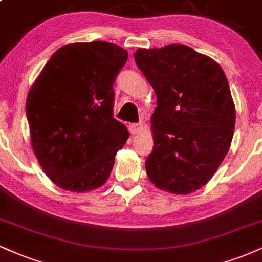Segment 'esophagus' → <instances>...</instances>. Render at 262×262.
<instances>
[{"label":"esophagus","mask_w":262,"mask_h":262,"mask_svg":"<svg viewBox=\"0 0 262 262\" xmlns=\"http://www.w3.org/2000/svg\"><path fill=\"white\" fill-rule=\"evenodd\" d=\"M143 123H132V124H129V132L132 134H137L143 129Z\"/></svg>","instance_id":"1"}]
</instances>
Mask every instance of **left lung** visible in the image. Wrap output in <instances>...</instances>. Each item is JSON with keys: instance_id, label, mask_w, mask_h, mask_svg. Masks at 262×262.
Segmentation results:
<instances>
[{"instance_id": "left-lung-1", "label": "left lung", "mask_w": 262, "mask_h": 262, "mask_svg": "<svg viewBox=\"0 0 262 262\" xmlns=\"http://www.w3.org/2000/svg\"><path fill=\"white\" fill-rule=\"evenodd\" d=\"M134 58L157 97L147 177L172 194L196 191L215 174L234 133L235 107L225 72L181 43L139 49Z\"/></svg>"}]
</instances>
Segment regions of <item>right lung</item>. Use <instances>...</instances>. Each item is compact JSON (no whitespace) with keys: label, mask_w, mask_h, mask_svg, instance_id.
Wrapping results in <instances>:
<instances>
[{"label":"right lung","mask_w":262,"mask_h":262,"mask_svg":"<svg viewBox=\"0 0 262 262\" xmlns=\"http://www.w3.org/2000/svg\"><path fill=\"white\" fill-rule=\"evenodd\" d=\"M127 58L115 43H69L31 86L25 105L31 145L49 178L64 190L101 187L129 138L113 118V84Z\"/></svg>","instance_id":"right-lung-1"}]
</instances>
